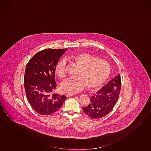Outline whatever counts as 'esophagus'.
Here are the masks:
<instances>
[{
    "label": "esophagus",
    "mask_w": 151,
    "mask_h": 151,
    "mask_svg": "<svg viewBox=\"0 0 151 151\" xmlns=\"http://www.w3.org/2000/svg\"><path fill=\"white\" fill-rule=\"evenodd\" d=\"M74 95V94H73V93H67L65 94V96H66L67 97H70V96H73Z\"/></svg>",
    "instance_id": "34e87169"
}]
</instances>
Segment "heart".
Returning <instances> with one entry per match:
<instances>
[{"instance_id":"b5f03b06","label":"heart","mask_w":151,"mask_h":151,"mask_svg":"<svg viewBox=\"0 0 151 151\" xmlns=\"http://www.w3.org/2000/svg\"><path fill=\"white\" fill-rule=\"evenodd\" d=\"M69 60L81 68L76 78H69L60 85V89L64 93H75L86 86L90 90L100 88L107 81L110 73L109 63L96 56L86 53L75 54ZM66 64L60 60L55 66V72L60 78L66 76Z\"/></svg>"}]
</instances>
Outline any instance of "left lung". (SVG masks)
I'll list each match as a JSON object with an SVG mask.
<instances>
[{
    "label": "left lung",
    "mask_w": 151,
    "mask_h": 151,
    "mask_svg": "<svg viewBox=\"0 0 151 151\" xmlns=\"http://www.w3.org/2000/svg\"><path fill=\"white\" fill-rule=\"evenodd\" d=\"M121 78L118 74L91 97L88 106L83 111L93 119L101 118L111 111L118 99L121 90Z\"/></svg>",
    "instance_id": "obj_1"
}]
</instances>
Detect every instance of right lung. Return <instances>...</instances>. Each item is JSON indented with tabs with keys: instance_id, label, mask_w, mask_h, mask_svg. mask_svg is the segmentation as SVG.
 Segmentation results:
<instances>
[{
	"instance_id": "1",
	"label": "right lung",
	"mask_w": 151,
	"mask_h": 151,
	"mask_svg": "<svg viewBox=\"0 0 151 151\" xmlns=\"http://www.w3.org/2000/svg\"><path fill=\"white\" fill-rule=\"evenodd\" d=\"M67 49H45L33 56L26 65L24 84L28 101L41 115H50L58 111L67 97L55 90V66Z\"/></svg>"
}]
</instances>
